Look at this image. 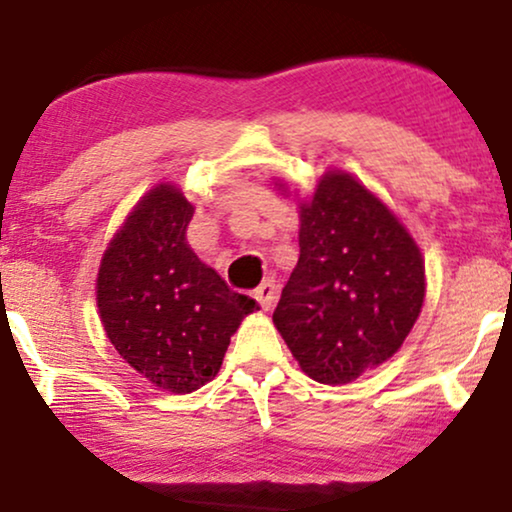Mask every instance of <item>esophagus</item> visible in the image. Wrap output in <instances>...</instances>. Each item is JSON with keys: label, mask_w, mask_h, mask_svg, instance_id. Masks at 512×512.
<instances>
[{"label": "esophagus", "mask_w": 512, "mask_h": 512, "mask_svg": "<svg viewBox=\"0 0 512 512\" xmlns=\"http://www.w3.org/2000/svg\"><path fill=\"white\" fill-rule=\"evenodd\" d=\"M276 297H278V285H276V281H271V278H267V281H264L260 288L255 290V299L260 302L264 311H269L271 306L276 304Z\"/></svg>", "instance_id": "34e87169"}]
</instances>
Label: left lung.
Masks as SVG:
<instances>
[{
	"instance_id": "left-lung-1",
	"label": "left lung",
	"mask_w": 512,
	"mask_h": 512,
	"mask_svg": "<svg viewBox=\"0 0 512 512\" xmlns=\"http://www.w3.org/2000/svg\"><path fill=\"white\" fill-rule=\"evenodd\" d=\"M299 220V262L274 323L311 379L349 384L410 335L424 260L391 210L346 173H325Z\"/></svg>"
}]
</instances>
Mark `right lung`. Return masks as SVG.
<instances>
[{"mask_svg":"<svg viewBox=\"0 0 512 512\" xmlns=\"http://www.w3.org/2000/svg\"><path fill=\"white\" fill-rule=\"evenodd\" d=\"M194 206L170 185L133 208L102 257L98 309L119 356L154 386L192 393L217 374L255 299L238 295L187 243Z\"/></svg>","mask_w":512,"mask_h":512,"instance_id":"add662e5","label":"right lung"}]
</instances>
